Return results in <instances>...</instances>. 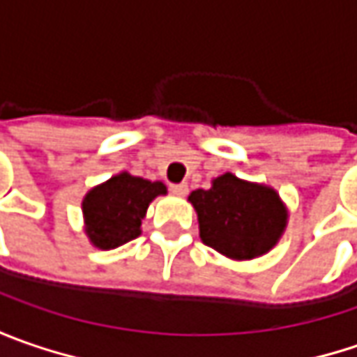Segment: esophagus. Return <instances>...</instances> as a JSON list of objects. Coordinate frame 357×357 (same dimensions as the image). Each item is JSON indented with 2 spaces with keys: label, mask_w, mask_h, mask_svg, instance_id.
<instances>
[{
  "label": "esophagus",
  "mask_w": 357,
  "mask_h": 357,
  "mask_svg": "<svg viewBox=\"0 0 357 357\" xmlns=\"http://www.w3.org/2000/svg\"><path fill=\"white\" fill-rule=\"evenodd\" d=\"M171 192L176 197H185L188 192V185L186 183H178V185H171Z\"/></svg>",
  "instance_id": "34e87169"
}]
</instances>
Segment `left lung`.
I'll list each match as a JSON object with an SVG mask.
<instances>
[{"mask_svg":"<svg viewBox=\"0 0 357 357\" xmlns=\"http://www.w3.org/2000/svg\"><path fill=\"white\" fill-rule=\"evenodd\" d=\"M188 200L199 216L200 240L232 260H252L272 250L288 222L274 188L232 172L214 178L208 190H192Z\"/></svg>","mask_w":357,"mask_h":357,"instance_id":"1","label":"left lung"}]
</instances>
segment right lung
Listing matches in <instances>:
<instances>
[{
  "label": "right lung",
  "instance_id": "add662e5",
  "mask_svg": "<svg viewBox=\"0 0 357 357\" xmlns=\"http://www.w3.org/2000/svg\"><path fill=\"white\" fill-rule=\"evenodd\" d=\"M158 195H167L162 183H151L129 172L111 176L91 188L83 199L85 232L93 246L111 250L141 234L146 208Z\"/></svg>",
  "mask_w": 357,
  "mask_h": 357
}]
</instances>
